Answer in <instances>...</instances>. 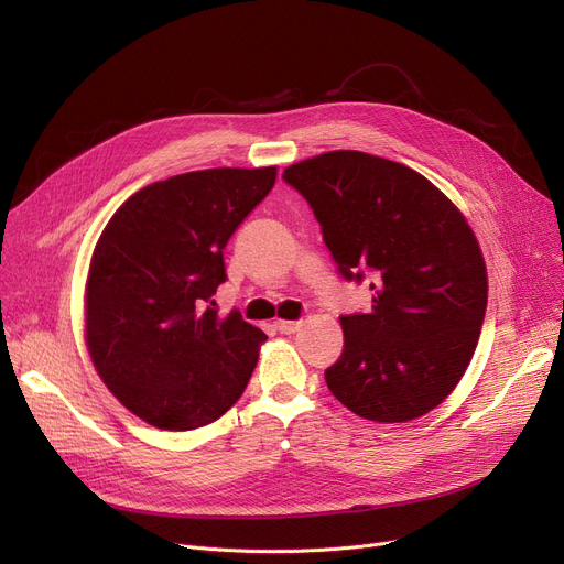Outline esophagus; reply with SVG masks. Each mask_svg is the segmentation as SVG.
<instances>
[{"mask_svg":"<svg viewBox=\"0 0 564 564\" xmlns=\"http://www.w3.org/2000/svg\"><path fill=\"white\" fill-rule=\"evenodd\" d=\"M276 332H281V334H294V332H300L302 329V319H294V322H290V319H276Z\"/></svg>","mask_w":564,"mask_h":564,"instance_id":"esophagus-1","label":"esophagus"}]
</instances>
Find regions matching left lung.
<instances>
[{"instance_id":"left-lung-1","label":"left lung","mask_w":564,"mask_h":564,"mask_svg":"<svg viewBox=\"0 0 564 564\" xmlns=\"http://www.w3.org/2000/svg\"><path fill=\"white\" fill-rule=\"evenodd\" d=\"M311 205L345 281L370 279V313L340 315L345 347L324 370L349 411L406 423L441 404L476 351L487 267L455 203L413 169L332 151L283 171Z\"/></svg>"}]
</instances>
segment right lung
Instances as JSON below:
<instances>
[{"label": "right lung", "instance_id": "1", "mask_svg": "<svg viewBox=\"0 0 564 564\" xmlns=\"http://www.w3.org/2000/svg\"><path fill=\"white\" fill-rule=\"evenodd\" d=\"M276 166L205 169L132 194L109 219L86 281V345L107 389L160 430H196L247 389L267 336L219 317L224 249L270 194Z\"/></svg>", "mask_w": 564, "mask_h": 564}]
</instances>
